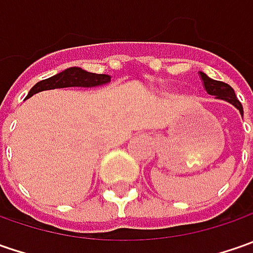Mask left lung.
<instances>
[{"mask_svg": "<svg viewBox=\"0 0 253 253\" xmlns=\"http://www.w3.org/2000/svg\"><path fill=\"white\" fill-rule=\"evenodd\" d=\"M200 79L203 82V87L206 88V91L209 92L210 95H215L217 98H221V100H225V101L234 104L239 110V112L244 115L242 104L239 102L235 92H234L232 87L229 84L222 83V82H218V80H212V79L207 77L204 73H200Z\"/></svg>", "mask_w": 253, "mask_h": 253, "instance_id": "1", "label": "left lung"}]
</instances>
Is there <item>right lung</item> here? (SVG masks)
<instances>
[{
    "mask_svg": "<svg viewBox=\"0 0 253 253\" xmlns=\"http://www.w3.org/2000/svg\"><path fill=\"white\" fill-rule=\"evenodd\" d=\"M110 80H111V77L107 74L88 73L80 67H70L62 73L35 84L26 98L32 97L36 92L43 91V90L64 88V87H94V85L108 83Z\"/></svg>",
    "mask_w": 253,
    "mask_h": 253,
    "instance_id": "right-lung-1",
    "label": "right lung"
}]
</instances>
